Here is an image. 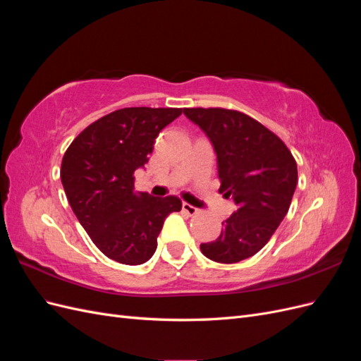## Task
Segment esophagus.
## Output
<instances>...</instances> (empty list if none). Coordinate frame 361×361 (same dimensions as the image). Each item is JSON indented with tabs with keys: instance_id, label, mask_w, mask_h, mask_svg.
I'll use <instances>...</instances> for the list:
<instances>
[{
	"instance_id": "34e87169",
	"label": "esophagus",
	"mask_w": 361,
	"mask_h": 361,
	"mask_svg": "<svg viewBox=\"0 0 361 361\" xmlns=\"http://www.w3.org/2000/svg\"><path fill=\"white\" fill-rule=\"evenodd\" d=\"M182 209L187 212L188 215H195V214H199V209L197 207H194L192 204H190V203H182Z\"/></svg>"
}]
</instances>
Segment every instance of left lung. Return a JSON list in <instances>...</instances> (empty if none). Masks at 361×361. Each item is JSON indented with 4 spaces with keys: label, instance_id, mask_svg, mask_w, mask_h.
Listing matches in <instances>:
<instances>
[{
    "label": "left lung",
    "instance_id": "8db88e82",
    "mask_svg": "<svg viewBox=\"0 0 361 361\" xmlns=\"http://www.w3.org/2000/svg\"><path fill=\"white\" fill-rule=\"evenodd\" d=\"M183 114L212 141L220 192L236 203L221 235L202 244V253L220 264L255 256L289 211L298 182L297 161L274 133L241 111L183 108Z\"/></svg>",
    "mask_w": 361,
    "mask_h": 361
}]
</instances>
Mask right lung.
Masks as SVG:
<instances>
[{"label": "right lung", "instance_id": "right-lung-1", "mask_svg": "<svg viewBox=\"0 0 361 361\" xmlns=\"http://www.w3.org/2000/svg\"><path fill=\"white\" fill-rule=\"evenodd\" d=\"M180 114L182 108H122L87 126L63 157L60 178L73 214L118 264L147 262L164 220L182 209L176 195L134 192V171L149 161L161 129Z\"/></svg>", "mask_w": 361, "mask_h": 361}]
</instances>
